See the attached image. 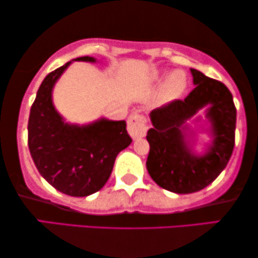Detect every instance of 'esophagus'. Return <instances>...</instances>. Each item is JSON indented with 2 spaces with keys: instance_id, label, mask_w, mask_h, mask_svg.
Segmentation results:
<instances>
[{
  "instance_id": "34e87169",
  "label": "esophagus",
  "mask_w": 258,
  "mask_h": 258,
  "mask_svg": "<svg viewBox=\"0 0 258 258\" xmlns=\"http://www.w3.org/2000/svg\"><path fill=\"white\" fill-rule=\"evenodd\" d=\"M146 118L139 112H133L127 121V131L133 139L143 138L146 135Z\"/></svg>"
}]
</instances>
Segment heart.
<instances>
[{
    "instance_id": "1",
    "label": "heart",
    "mask_w": 258,
    "mask_h": 258,
    "mask_svg": "<svg viewBox=\"0 0 258 258\" xmlns=\"http://www.w3.org/2000/svg\"><path fill=\"white\" fill-rule=\"evenodd\" d=\"M187 87L188 80L185 74L181 70H176L169 75L165 82L163 83L161 88V94H159V100L163 103L177 100L178 97L183 95Z\"/></svg>"
}]
</instances>
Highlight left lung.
Here are the masks:
<instances>
[{"label":"left lung","mask_w":258,"mask_h":258,"mask_svg":"<svg viewBox=\"0 0 258 258\" xmlns=\"http://www.w3.org/2000/svg\"><path fill=\"white\" fill-rule=\"evenodd\" d=\"M195 88L184 100H175L153 109L148 131L150 152L146 168L159 187L177 194H190L211 184L232 155L236 107L227 87L190 69ZM204 106L211 122L212 144L204 155L191 151L185 121Z\"/></svg>","instance_id":"8db88e82"}]
</instances>
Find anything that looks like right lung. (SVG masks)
<instances>
[{
    "label": "right lung",
    "instance_id": "obj_1",
    "mask_svg": "<svg viewBox=\"0 0 258 258\" xmlns=\"http://www.w3.org/2000/svg\"><path fill=\"white\" fill-rule=\"evenodd\" d=\"M74 60L96 61L89 56ZM70 64L48 74L39 87L29 113L28 148L38 171L52 187L70 197H88L106 184L116 156L132 139L125 120L100 119L84 126L64 121L52 102V90Z\"/></svg>",
    "mask_w": 258,
    "mask_h": 258
}]
</instances>
